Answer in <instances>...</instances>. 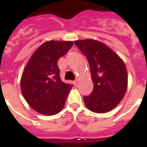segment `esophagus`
<instances>
[{
	"label": "esophagus",
	"instance_id": "esophagus-1",
	"mask_svg": "<svg viewBox=\"0 0 147 147\" xmlns=\"http://www.w3.org/2000/svg\"><path fill=\"white\" fill-rule=\"evenodd\" d=\"M74 84H75V85H77V84H78V80H74Z\"/></svg>",
	"mask_w": 147,
	"mask_h": 147
}]
</instances>
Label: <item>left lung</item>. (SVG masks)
<instances>
[{
    "mask_svg": "<svg viewBox=\"0 0 147 147\" xmlns=\"http://www.w3.org/2000/svg\"><path fill=\"white\" fill-rule=\"evenodd\" d=\"M75 44L88 61L93 82L92 93L84 96L86 107L97 113L113 109L127 89L128 75L125 63L111 48L96 40H77Z\"/></svg>",
    "mask_w": 147,
    "mask_h": 147,
    "instance_id": "8db88e82",
    "label": "left lung"
}]
</instances>
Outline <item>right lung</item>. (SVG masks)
<instances>
[{"label":"right lung","instance_id":"add662e5","mask_svg":"<svg viewBox=\"0 0 147 147\" xmlns=\"http://www.w3.org/2000/svg\"><path fill=\"white\" fill-rule=\"evenodd\" d=\"M71 41H47L32 55L21 79V90L29 105L41 114L52 116L64 107L72 88L59 76L58 60L73 46Z\"/></svg>","mask_w":147,"mask_h":147}]
</instances>
